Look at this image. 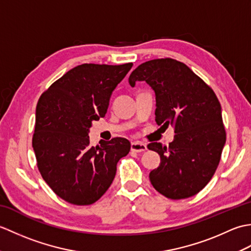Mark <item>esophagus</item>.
<instances>
[{
	"label": "esophagus",
	"instance_id": "obj_1",
	"mask_svg": "<svg viewBox=\"0 0 251 251\" xmlns=\"http://www.w3.org/2000/svg\"><path fill=\"white\" fill-rule=\"evenodd\" d=\"M130 150L132 152H136V153H141V152L147 151V146L145 145V143L134 141V142H131Z\"/></svg>",
	"mask_w": 251,
	"mask_h": 251
}]
</instances>
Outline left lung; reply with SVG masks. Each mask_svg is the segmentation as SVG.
Wrapping results in <instances>:
<instances>
[{
	"label": "left lung",
	"mask_w": 251,
	"mask_h": 251,
	"mask_svg": "<svg viewBox=\"0 0 251 251\" xmlns=\"http://www.w3.org/2000/svg\"><path fill=\"white\" fill-rule=\"evenodd\" d=\"M137 81H146L155 92L157 124H170L175 129L168 147L159 142L148 146L161 156L159 166L149 176L152 185L170 200L197 194L215 175L226 140L215 92L188 66L172 58L141 63L130 74V86Z\"/></svg>",
	"instance_id": "left-lung-1"
}]
</instances>
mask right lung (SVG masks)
<instances>
[{
    "label": "right lung",
    "mask_w": 251,
    "mask_h": 251,
    "mask_svg": "<svg viewBox=\"0 0 251 251\" xmlns=\"http://www.w3.org/2000/svg\"><path fill=\"white\" fill-rule=\"evenodd\" d=\"M132 67L83 63L42 94L36 104L32 147L42 177L70 204L92 205L102 196L116 165L130 151L125 138L89 146V127L103 117L111 94Z\"/></svg>",
    "instance_id": "add662e5"
}]
</instances>
